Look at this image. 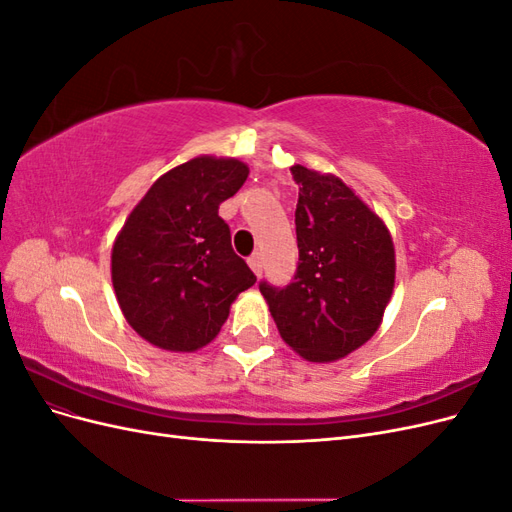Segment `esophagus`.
Returning <instances> with one entry per match:
<instances>
[{
    "label": "esophagus",
    "instance_id": "obj_1",
    "mask_svg": "<svg viewBox=\"0 0 512 512\" xmlns=\"http://www.w3.org/2000/svg\"><path fill=\"white\" fill-rule=\"evenodd\" d=\"M247 265H250V269L260 277V273H262V258H260V254H254V256L247 258Z\"/></svg>",
    "mask_w": 512,
    "mask_h": 512
}]
</instances>
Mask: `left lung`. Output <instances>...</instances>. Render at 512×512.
Returning a JSON list of instances; mask_svg holds the SVG:
<instances>
[{"label":"left lung","instance_id":"left-lung-1","mask_svg":"<svg viewBox=\"0 0 512 512\" xmlns=\"http://www.w3.org/2000/svg\"><path fill=\"white\" fill-rule=\"evenodd\" d=\"M299 267L286 288L260 284L284 342L309 363H333L378 331L395 288L391 232L352 188L329 173L290 166Z\"/></svg>","mask_w":512,"mask_h":512}]
</instances>
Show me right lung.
<instances>
[{"instance_id": "1", "label": "right lung", "mask_w": 512, "mask_h": 512, "mask_svg": "<svg viewBox=\"0 0 512 512\" xmlns=\"http://www.w3.org/2000/svg\"><path fill=\"white\" fill-rule=\"evenodd\" d=\"M250 168L237 158L198 156L151 185L111 254L115 297L130 327L170 352H196L220 333L239 292L256 275L230 245L218 215Z\"/></svg>"}]
</instances>
